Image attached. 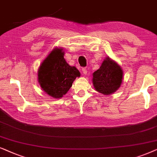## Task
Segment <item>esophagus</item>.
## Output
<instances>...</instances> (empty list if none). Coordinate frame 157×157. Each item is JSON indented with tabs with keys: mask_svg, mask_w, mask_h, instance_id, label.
<instances>
[{
	"mask_svg": "<svg viewBox=\"0 0 157 157\" xmlns=\"http://www.w3.org/2000/svg\"><path fill=\"white\" fill-rule=\"evenodd\" d=\"M82 73L84 75H87V70L85 68H82Z\"/></svg>",
	"mask_w": 157,
	"mask_h": 157,
	"instance_id": "obj_1",
	"label": "esophagus"
}]
</instances>
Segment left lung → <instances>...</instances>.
<instances>
[{
    "label": "left lung",
    "mask_w": 157,
    "mask_h": 157,
    "mask_svg": "<svg viewBox=\"0 0 157 157\" xmlns=\"http://www.w3.org/2000/svg\"><path fill=\"white\" fill-rule=\"evenodd\" d=\"M123 73L121 66L110 57H106L100 67L93 74L95 90L105 95L113 93L122 83Z\"/></svg>",
    "instance_id": "8db88e82"
}]
</instances>
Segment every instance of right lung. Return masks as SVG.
I'll list each match as a JSON object with an SVG mask.
<instances>
[{
  "label": "right lung",
  "instance_id": "add662e5",
  "mask_svg": "<svg viewBox=\"0 0 157 157\" xmlns=\"http://www.w3.org/2000/svg\"><path fill=\"white\" fill-rule=\"evenodd\" d=\"M61 48H55L44 60L38 70V81L44 91L52 98H60L67 93L80 73L70 66Z\"/></svg>",
  "mask_w": 157,
  "mask_h": 157
}]
</instances>
